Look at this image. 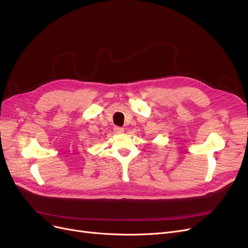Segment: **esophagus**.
<instances>
[{"instance_id": "esophagus-1", "label": "esophagus", "mask_w": 248, "mask_h": 248, "mask_svg": "<svg viewBox=\"0 0 248 248\" xmlns=\"http://www.w3.org/2000/svg\"><path fill=\"white\" fill-rule=\"evenodd\" d=\"M113 132L115 134H123L124 133V128L121 126H114L113 127Z\"/></svg>"}]
</instances>
